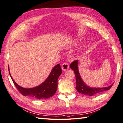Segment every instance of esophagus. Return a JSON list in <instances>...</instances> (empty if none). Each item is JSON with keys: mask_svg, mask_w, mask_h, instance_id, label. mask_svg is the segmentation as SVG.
Returning a JSON list of instances; mask_svg holds the SVG:
<instances>
[{"mask_svg": "<svg viewBox=\"0 0 123 123\" xmlns=\"http://www.w3.org/2000/svg\"><path fill=\"white\" fill-rule=\"evenodd\" d=\"M68 68H69V66H68V64L67 63H64L63 64H62V68L64 71L68 70Z\"/></svg>", "mask_w": 123, "mask_h": 123, "instance_id": "34e87169", "label": "esophagus"}]
</instances>
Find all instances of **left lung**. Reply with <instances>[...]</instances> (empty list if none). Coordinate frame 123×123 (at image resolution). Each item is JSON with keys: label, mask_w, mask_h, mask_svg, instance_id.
Wrapping results in <instances>:
<instances>
[{"label": "left lung", "mask_w": 123, "mask_h": 123, "mask_svg": "<svg viewBox=\"0 0 123 123\" xmlns=\"http://www.w3.org/2000/svg\"><path fill=\"white\" fill-rule=\"evenodd\" d=\"M70 68L74 71L76 80V89L78 92L85 95L92 96L110 89L112 85L105 87H91L87 86L81 79L78 70V60H75L70 64Z\"/></svg>", "instance_id": "obj_1"}]
</instances>
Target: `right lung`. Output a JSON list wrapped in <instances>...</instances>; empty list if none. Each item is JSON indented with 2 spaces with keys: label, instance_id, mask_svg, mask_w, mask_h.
I'll list each match as a JSON object with an SVG mask.
<instances>
[{
  "label": "right lung",
  "instance_id": "add662e5",
  "mask_svg": "<svg viewBox=\"0 0 123 123\" xmlns=\"http://www.w3.org/2000/svg\"><path fill=\"white\" fill-rule=\"evenodd\" d=\"M8 71L14 85L21 94L36 99H44L51 97L55 94L58 86V79L62 74V70L60 65L58 64L52 68L49 76L44 82L37 86L30 89L21 87L15 82L11 76L9 66Z\"/></svg>",
  "mask_w": 123,
  "mask_h": 123
}]
</instances>
